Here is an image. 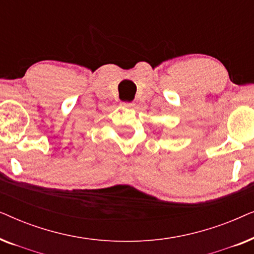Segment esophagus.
Masks as SVG:
<instances>
[{
    "mask_svg": "<svg viewBox=\"0 0 254 254\" xmlns=\"http://www.w3.org/2000/svg\"><path fill=\"white\" fill-rule=\"evenodd\" d=\"M121 105H123L124 107H127V109H130V107L135 106V104L130 103V102H124V103H121Z\"/></svg>",
    "mask_w": 254,
    "mask_h": 254,
    "instance_id": "esophagus-1",
    "label": "esophagus"
}]
</instances>
